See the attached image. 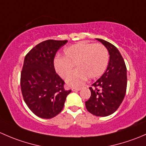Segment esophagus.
<instances>
[{"label": "esophagus", "mask_w": 146, "mask_h": 146, "mask_svg": "<svg viewBox=\"0 0 146 146\" xmlns=\"http://www.w3.org/2000/svg\"><path fill=\"white\" fill-rule=\"evenodd\" d=\"M72 90L73 91H79L81 90V88H73Z\"/></svg>", "instance_id": "34e87169"}]
</instances>
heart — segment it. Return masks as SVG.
Segmentation results:
<instances>
[{
    "mask_svg": "<svg viewBox=\"0 0 146 146\" xmlns=\"http://www.w3.org/2000/svg\"><path fill=\"white\" fill-rule=\"evenodd\" d=\"M64 52L65 57H55L53 64L56 72L62 77H66L76 64L77 70L66 79V83L70 86L82 85L88 76L89 79L99 77L106 71L108 64V50L99 43L79 42L66 48Z\"/></svg>",
    "mask_w": 146,
    "mask_h": 146,
    "instance_id": "1",
    "label": "heart"
}]
</instances>
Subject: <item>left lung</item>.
Returning <instances> with one entry per match:
<instances>
[{
	"mask_svg": "<svg viewBox=\"0 0 146 146\" xmlns=\"http://www.w3.org/2000/svg\"><path fill=\"white\" fill-rule=\"evenodd\" d=\"M109 52L106 71L90 87L91 95L86 101V108L92 115L106 117L113 114L122 103L127 91V76L125 62L119 51L106 40L96 38Z\"/></svg>",
	"mask_w": 146,
	"mask_h": 146,
	"instance_id": "left-lung-1",
	"label": "left lung"
}]
</instances>
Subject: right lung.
<instances>
[{"label": "right lung", "instance_id": "1", "mask_svg": "<svg viewBox=\"0 0 146 146\" xmlns=\"http://www.w3.org/2000/svg\"><path fill=\"white\" fill-rule=\"evenodd\" d=\"M65 40H47L38 43L25 56L21 72V90L30 110L43 119H50L62 110L71 90L64 88V81L56 74L53 61Z\"/></svg>", "mask_w": 146, "mask_h": 146}]
</instances>
